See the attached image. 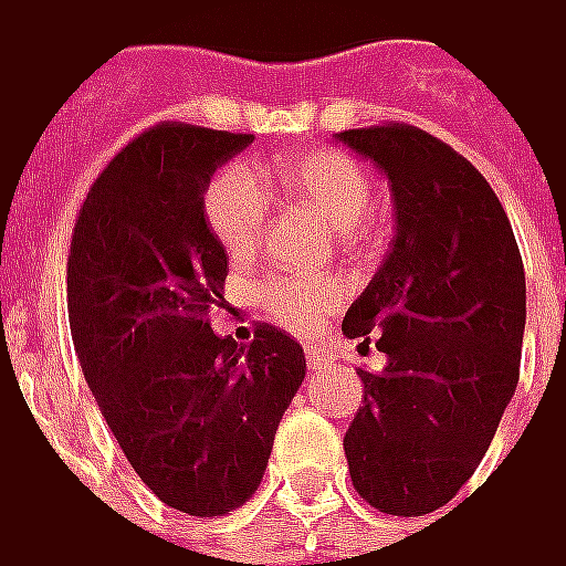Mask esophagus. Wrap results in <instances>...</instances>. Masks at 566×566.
Returning a JSON list of instances; mask_svg holds the SVG:
<instances>
[{"label":"esophagus","mask_w":566,"mask_h":566,"mask_svg":"<svg viewBox=\"0 0 566 566\" xmlns=\"http://www.w3.org/2000/svg\"><path fill=\"white\" fill-rule=\"evenodd\" d=\"M308 370L311 374H317V377H324L333 370V358L324 355V352H317V348H308Z\"/></svg>","instance_id":"esophagus-1"}]
</instances>
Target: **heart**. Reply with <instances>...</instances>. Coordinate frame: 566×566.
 Masks as SVG:
<instances>
[{"instance_id": "heart-1", "label": "heart", "mask_w": 566, "mask_h": 566, "mask_svg": "<svg viewBox=\"0 0 566 566\" xmlns=\"http://www.w3.org/2000/svg\"><path fill=\"white\" fill-rule=\"evenodd\" d=\"M280 180L302 205L314 208L333 227H352L367 214L370 184L348 155L314 149L280 165ZM271 218V189L249 165L221 170L205 192V221L230 255H252ZM336 276L274 274L258 286V298L280 327L314 333L343 302Z\"/></svg>"}]
</instances>
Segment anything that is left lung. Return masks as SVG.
Here are the masks:
<instances>
[{"label":"left lung","instance_id":"obj_1","mask_svg":"<svg viewBox=\"0 0 566 566\" xmlns=\"http://www.w3.org/2000/svg\"><path fill=\"white\" fill-rule=\"evenodd\" d=\"M392 189L396 237L345 311L343 333L386 355L358 370L364 405L345 433L348 473L382 514L449 504L499 430L521 377L526 276L499 196L430 133L386 124L336 133Z\"/></svg>","mask_w":566,"mask_h":566}]
</instances>
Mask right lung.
<instances>
[{"instance_id":"right-lung-1","label":"right lung","mask_w":566,"mask_h":566,"mask_svg":"<svg viewBox=\"0 0 566 566\" xmlns=\"http://www.w3.org/2000/svg\"><path fill=\"white\" fill-rule=\"evenodd\" d=\"M249 133L161 124L98 174L67 255V317L83 377L139 480L192 517H221L261 483L305 380L276 327L218 336L227 252L205 221L214 170Z\"/></svg>"}]
</instances>
